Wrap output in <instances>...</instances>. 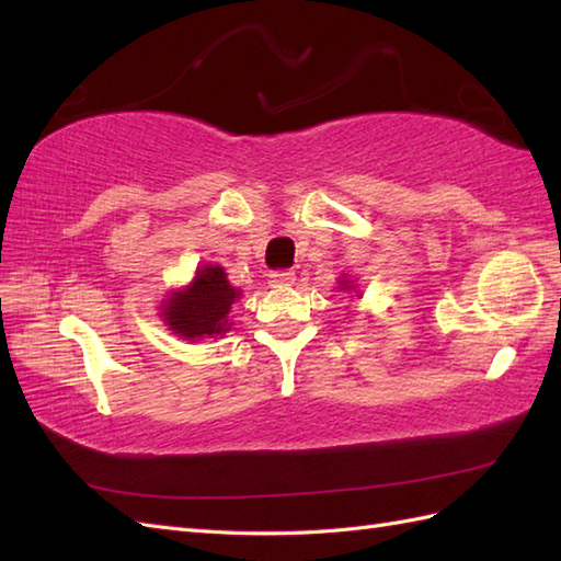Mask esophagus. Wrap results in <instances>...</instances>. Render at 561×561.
<instances>
[{
	"mask_svg": "<svg viewBox=\"0 0 561 561\" xmlns=\"http://www.w3.org/2000/svg\"><path fill=\"white\" fill-rule=\"evenodd\" d=\"M296 282V274L291 270H277L270 274V287H291Z\"/></svg>",
	"mask_w": 561,
	"mask_h": 561,
	"instance_id": "esophagus-1",
	"label": "esophagus"
}]
</instances>
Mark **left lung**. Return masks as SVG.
Segmentation results:
<instances>
[{
    "label": "left lung",
    "mask_w": 561,
    "mask_h": 561,
    "mask_svg": "<svg viewBox=\"0 0 561 561\" xmlns=\"http://www.w3.org/2000/svg\"><path fill=\"white\" fill-rule=\"evenodd\" d=\"M342 289H350V282H342Z\"/></svg>",
    "instance_id": "1"
}]
</instances>
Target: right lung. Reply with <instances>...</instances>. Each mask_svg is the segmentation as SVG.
I'll return each mask as SVG.
<instances>
[{
    "label": "right lung",
    "mask_w": 561,
    "mask_h": 561,
    "mask_svg": "<svg viewBox=\"0 0 561 561\" xmlns=\"http://www.w3.org/2000/svg\"><path fill=\"white\" fill-rule=\"evenodd\" d=\"M241 296L219 265H205L185 289L173 291L163 301L161 316L178 337L199 340L229 332L231 304Z\"/></svg>",
    "instance_id": "obj_1"
}]
</instances>
